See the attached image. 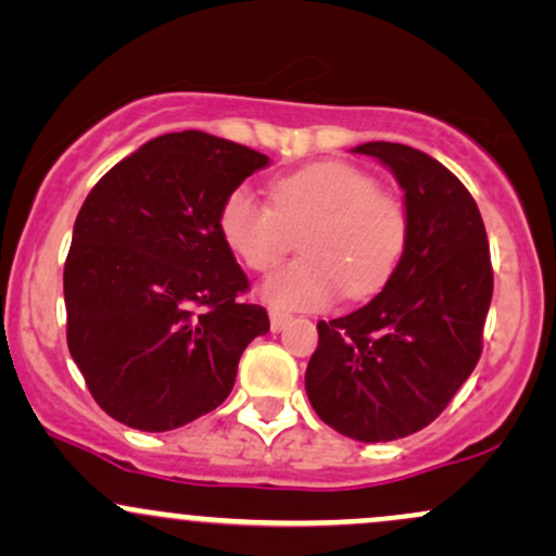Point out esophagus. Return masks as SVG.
Wrapping results in <instances>:
<instances>
[{"mask_svg":"<svg viewBox=\"0 0 556 556\" xmlns=\"http://www.w3.org/2000/svg\"><path fill=\"white\" fill-rule=\"evenodd\" d=\"M269 318H271V331H282L287 324H290L292 316L285 314V311H271Z\"/></svg>","mask_w":556,"mask_h":556,"instance_id":"esophagus-1","label":"esophagus"}]
</instances>
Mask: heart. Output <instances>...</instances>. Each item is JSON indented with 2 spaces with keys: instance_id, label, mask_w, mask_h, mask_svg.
<instances>
[{
  "instance_id": "heart-1",
  "label": "heart",
  "mask_w": 556,
  "mask_h": 556,
  "mask_svg": "<svg viewBox=\"0 0 556 556\" xmlns=\"http://www.w3.org/2000/svg\"><path fill=\"white\" fill-rule=\"evenodd\" d=\"M269 201L235 188L216 227L229 253L258 274L271 271L290 251V232L303 229V258L264 285L266 300L279 308H324L340 290L348 300H366L402 264L410 240L405 203L355 164L314 162L277 177Z\"/></svg>"
}]
</instances>
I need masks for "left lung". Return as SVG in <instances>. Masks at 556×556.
<instances>
[{
  "instance_id": "left-lung-1",
  "label": "left lung",
  "mask_w": 556,
  "mask_h": 556,
  "mask_svg": "<svg viewBox=\"0 0 556 556\" xmlns=\"http://www.w3.org/2000/svg\"><path fill=\"white\" fill-rule=\"evenodd\" d=\"M405 190L410 240L371 303L318 321L305 368L316 416L358 442H392L429 426L473 374L494 271L473 195L444 164L402 143L371 140Z\"/></svg>"
}]
</instances>
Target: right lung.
<instances>
[{"mask_svg": "<svg viewBox=\"0 0 556 556\" xmlns=\"http://www.w3.org/2000/svg\"><path fill=\"white\" fill-rule=\"evenodd\" d=\"M269 156L182 130L143 143L83 201L65 261L67 348L101 410L172 431L232 392L269 314L242 303L245 271L222 240V201Z\"/></svg>", "mask_w": 556, "mask_h": 556, "instance_id": "obj_1", "label": "right lung"}]
</instances>
